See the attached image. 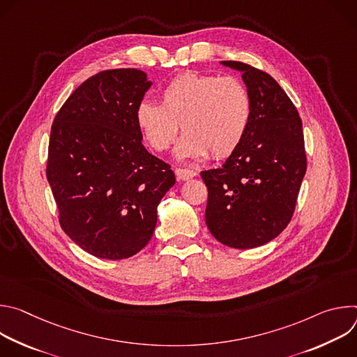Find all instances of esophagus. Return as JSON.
Returning a JSON list of instances; mask_svg holds the SVG:
<instances>
[{"mask_svg":"<svg viewBox=\"0 0 357 357\" xmlns=\"http://www.w3.org/2000/svg\"><path fill=\"white\" fill-rule=\"evenodd\" d=\"M175 175L179 181H188L196 176V172L192 169H182V168H176L175 169Z\"/></svg>","mask_w":357,"mask_h":357,"instance_id":"esophagus-1","label":"esophagus"}]
</instances>
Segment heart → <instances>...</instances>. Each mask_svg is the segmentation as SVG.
Instances as JSON below:
<instances>
[{"label": "heart", "mask_w": 357, "mask_h": 357, "mask_svg": "<svg viewBox=\"0 0 357 357\" xmlns=\"http://www.w3.org/2000/svg\"><path fill=\"white\" fill-rule=\"evenodd\" d=\"M252 114L251 97L241 80L185 72L161 90V105L142 100L135 124L155 152L167 151L179 132L175 157L179 161L225 158L244 139Z\"/></svg>", "instance_id": "b5f03b06"}]
</instances>
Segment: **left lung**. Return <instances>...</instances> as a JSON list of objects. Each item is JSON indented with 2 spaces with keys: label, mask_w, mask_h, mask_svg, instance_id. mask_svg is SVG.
Instances as JSON below:
<instances>
[{
  "label": "left lung",
  "mask_w": 357,
  "mask_h": 357,
  "mask_svg": "<svg viewBox=\"0 0 357 357\" xmlns=\"http://www.w3.org/2000/svg\"><path fill=\"white\" fill-rule=\"evenodd\" d=\"M241 73L252 114L241 144L216 169L202 171L208 186L206 225L233 248H254L289 223L307 171L302 121L281 86L250 65L223 61Z\"/></svg>",
  "instance_id": "left-lung-1"
}]
</instances>
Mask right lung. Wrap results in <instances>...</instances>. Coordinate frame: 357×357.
I'll list each match as a JSON object with an SVG mask.
<instances>
[{"label":"right lung","mask_w":357,"mask_h":357,"mask_svg":"<svg viewBox=\"0 0 357 357\" xmlns=\"http://www.w3.org/2000/svg\"><path fill=\"white\" fill-rule=\"evenodd\" d=\"M151 84L138 69L100 72L69 96L50 130L46 178L61 226L98 259L141 251L176 182L171 167L144 148L135 124Z\"/></svg>","instance_id":"add662e5"}]
</instances>
